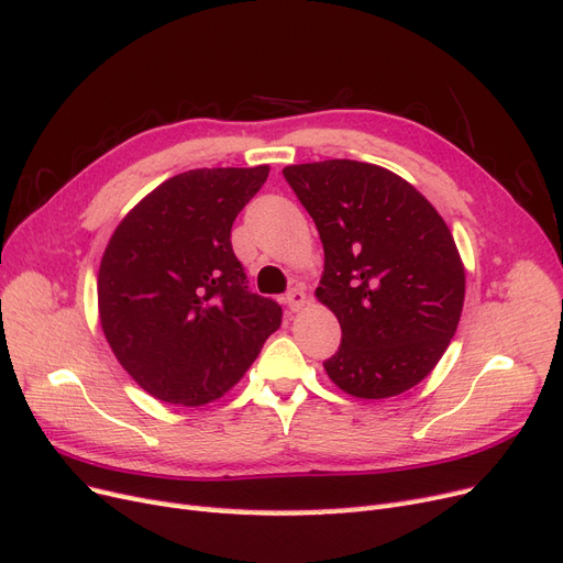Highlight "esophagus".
Here are the masks:
<instances>
[{
    "mask_svg": "<svg viewBox=\"0 0 563 563\" xmlns=\"http://www.w3.org/2000/svg\"><path fill=\"white\" fill-rule=\"evenodd\" d=\"M284 302H286V308H288V310H291V312H298V310H302V308H305V305H308V294H305V288H302V286H296V288H291V291L286 294Z\"/></svg>",
    "mask_w": 563,
    "mask_h": 563,
    "instance_id": "esophagus-1",
    "label": "esophagus"
}]
</instances>
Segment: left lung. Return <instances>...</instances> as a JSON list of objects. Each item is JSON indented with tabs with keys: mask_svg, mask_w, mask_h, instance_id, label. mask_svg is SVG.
<instances>
[{
	"mask_svg": "<svg viewBox=\"0 0 563 563\" xmlns=\"http://www.w3.org/2000/svg\"><path fill=\"white\" fill-rule=\"evenodd\" d=\"M323 244L317 298L343 340L323 362L352 397L418 385L457 329L465 267L444 218L411 183L376 164L327 159L284 168Z\"/></svg>",
	"mask_w": 563,
	"mask_h": 563,
	"instance_id": "8db88e82",
	"label": "left lung"
}]
</instances>
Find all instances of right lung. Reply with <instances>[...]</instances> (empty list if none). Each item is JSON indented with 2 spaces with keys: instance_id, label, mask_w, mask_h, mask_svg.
I'll return each mask as SVG.
<instances>
[{
  "instance_id": "1",
  "label": "right lung",
  "mask_w": 563,
  "mask_h": 563,
  "mask_svg": "<svg viewBox=\"0 0 563 563\" xmlns=\"http://www.w3.org/2000/svg\"><path fill=\"white\" fill-rule=\"evenodd\" d=\"M267 166L164 180L117 225L98 272L100 327L129 376L166 404H209L242 380L282 308L249 291L232 223Z\"/></svg>"
}]
</instances>
